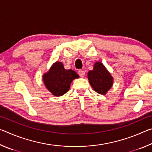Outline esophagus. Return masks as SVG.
Listing matches in <instances>:
<instances>
[{"label":"esophagus","instance_id":"obj_1","mask_svg":"<svg viewBox=\"0 0 152 152\" xmlns=\"http://www.w3.org/2000/svg\"><path fill=\"white\" fill-rule=\"evenodd\" d=\"M78 74H79L80 76L82 77V78H83V77L85 76V72L83 71V70H79L78 71Z\"/></svg>","mask_w":152,"mask_h":152}]
</instances>
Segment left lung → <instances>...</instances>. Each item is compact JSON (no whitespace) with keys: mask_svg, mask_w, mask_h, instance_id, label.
I'll return each mask as SVG.
<instances>
[{"mask_svg":"<svg viewBox=\"0 0 152 152\" xmlns=\"http://www.w3.org/2000/svg\"><path fill=\"white\" fill-rule=\"evenodd\" d=\"M88 78L92 88L99 94H105L113 86V78L100 61L95 63L93 70L88 72Z\"/></svg>","mask_w":152,"mask_h":152,"instance_id":"obj_1","label":"left lung"}]
</instances>
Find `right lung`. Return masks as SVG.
Returning <instances> with one entry per match:
<instances>
[{"mask_svg":"<svg viewBox=\"0 0 152 152\" xmlns=\"http://www.w3.org/2000/svg\"><path fill=\"white\" fill-rule=\"evenodd\" d=\"M79 78L75 71L64 69L63 64L56 61L43 75L46 88L56 96H62L69 91L73 80Z\"/></svg>","mask_w":152,"mask_h":152,"instance_id":"obj_1","label":"right lung"}]
</instances>
